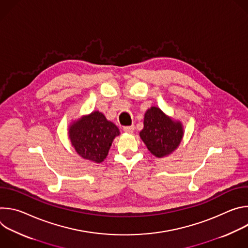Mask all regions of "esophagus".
Returning a JSON list of instances; mask_svg holds the SVG:
<instances>
[{
  "mask_svg": "<svg viewBox=\"0 0 248 248\" xmlns=\"http://www.w3.org/2000/svg\"><path fill=\"white\" fill-rule=\"evenodd\" d=\"M124 130L127 133H132L134 131V125H130V126H125L124 127Z\"/></svg>",
  "mask_w": 248,
  "mask_h": 248,
  "instance_id": "esophagus-1",
  "label": "esophagus"
}]
</instances>
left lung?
Returning a JSON list of instances; mask_svg holds the SVG:
<instances>
[{"instance_id": "1", "label": "left lung", "mask_w": 248, "mask_h": 248, "mask_svg": "<svg viewBox=\"0 0 248 248\" xmlns=\"http://www.w3.org/2000/svg\"><path fill=\"white\" fill-rule=\"evenodd\" d=\"M143 124L139 136L150 153L157 158L170 155L183 141L185 129L182 122L173 120L155 106L144 114Z\"/></svg>"}]
</instances>
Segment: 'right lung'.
<instances>
[{"label":"right lung","mask_w":248,"mask_h":248,"mask_svg":"<svg viewBox=\"0 0 248 248\" xmlns=\"http://www.w3.org/2000/svg\"><path fill=\"white\" fill-rule=\"evenodd\" d=\"M67 133L76 152L82 159L96 164L106 159L115 137L121 134L118 126L99 111L73 121Z\"/></svg>","instance_id":"obj_1"}]
</instances>
